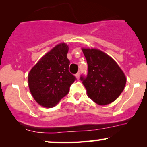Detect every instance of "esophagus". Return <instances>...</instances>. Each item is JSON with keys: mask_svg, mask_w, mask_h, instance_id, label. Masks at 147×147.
I'll return each instance as SVG.
<instances>
[{"mask_svg": "<svg viewBox=\"0 0 147 147\" xmlns=\"http://www.w3.org/2000/svg\"><path fill=\"white\" fill-rule=\"evenodd\" d=\"M79 75H80V74H79V72H77V73L75 75L76 78H77V79H79Z\"/></svg>", "mask_w": 147, "mask_h": 147, "instance_id": "obj_1", "label": "esophagus"}]
</instances>
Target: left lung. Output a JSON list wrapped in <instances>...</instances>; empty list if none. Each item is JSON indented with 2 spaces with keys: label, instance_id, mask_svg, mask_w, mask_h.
<instances>
[{
  "label": "left lung",
  "instance_id": "left-lung-1",
  "mask_svg": "<svg viewBox=\"0 0 147 147\" xmlns=\"http://www.w3.org/2000/svg\"><path fill=\"white\" fill-rule=\"evenodd\" d=\"M88 63L87 75L80 79L88 97L99 105L114 102L126 85L124 72L108 55L97 49H82Z\"/></svg>",
  "mask_w": 147,
  "mask_h": 147
}]
</instances>
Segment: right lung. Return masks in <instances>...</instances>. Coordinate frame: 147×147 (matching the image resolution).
<instances>
[{"mask_svg": "<svg viewBox=\"0 0 147 147\" xmlns=\"http://www.w3.org/2000/svg\"><path fill=\"white\" fill-rule=\"evenodd\" d=\"M68 46L56 45L30 70L28 85L36 102L44 107L55 106L68 95L76 77L69 72Z\"/></svg>", "mask_w": 147, "mask_h": 147, "instance_id": "add662e5", "label": "right lung"}]
</instances>
